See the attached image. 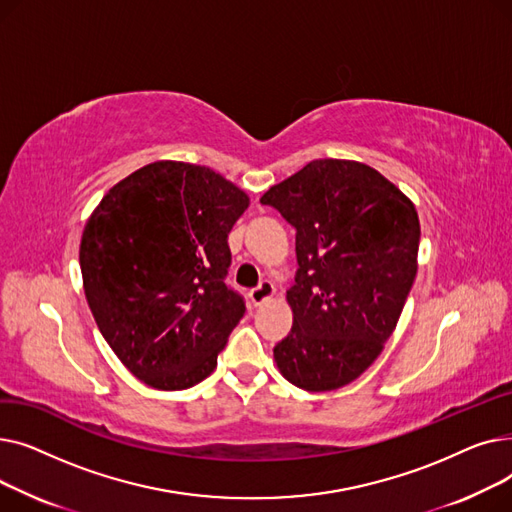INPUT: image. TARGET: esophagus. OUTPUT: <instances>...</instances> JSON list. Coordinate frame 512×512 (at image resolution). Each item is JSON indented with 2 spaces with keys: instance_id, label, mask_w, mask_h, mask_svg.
Instances as JSON below:
<instances>
[{
  "instance_id": "esophagus-1",
  "label": "esophagus",
  "mask_w": 512,
  "mask_h": 512,
  "mask_svg": "<svg viewBox=\"0 0 512 512\" xmlns=\"http://www.w3.org/2000/svg\"><path fill=\"white\" fill-rule=\"evenodd\" d=\"M274 292H276V286H274L270 280H263L257 288H253V290L249 292V299H251V303L257 307V305L265 303L267 299H272Z\"/></svg>"
}]
</instances>
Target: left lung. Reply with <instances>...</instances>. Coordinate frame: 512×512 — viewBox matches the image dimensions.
Masks as SVG:
<instances>
[{"label":"left lung","mask_w":512,"mask_h":512,"mask_svg":"<svg viewBox=\"0 0 512 512\" xmlns=\"http://www.w3.org/2000/svg\"><path fill=\"white\" fill-rule=\"evenodd\" d=\"M263 205L297 230L292 330L274 346L284 378L309 392L357 380L392 336L417 276L415 205L359 161L315 159Z\"/></svg>","instance_id":"left-lung-1"}]
</instances>
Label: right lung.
Masks as SVG:
<instances>
[{"instance_id": "1", "label": "right lung", "mask_w": 512, "mask_h": 512, "mask_svg": "<svg viewBox=\"0 0 512 512\" xmlns=\"http://www.w3.org/2000/svg\"><path fill=\"white\" fill-rule=\"evenodd\" d=\"M249 197L224 176L155 161L110 188L80 240L97 328L132 375L157 390L199 384L218 365L245 299L224 280L228 232Z\"/></svg>"}]
</instances>
